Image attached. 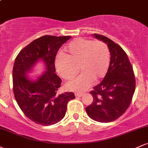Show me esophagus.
I'll return each mask as SVG.
<instances>
[{"instance_id": "esophagus-1", "label": "esophagus", "mask_w": 148, "mask_h": 148, "mask_svg": "<svg viewBox=\"0 0 148 148\" xmlns=\"http://www.w3.org/2000/svg\"><path fill=\"white\" fill-rule=\"evenodd\" d=\"M84 95L83 93H75V96L77 97H82Z\"/></svg>"}]
</instances>
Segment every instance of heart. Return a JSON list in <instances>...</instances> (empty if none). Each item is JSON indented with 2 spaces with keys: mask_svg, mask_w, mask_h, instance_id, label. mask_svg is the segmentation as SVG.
<instances>
[{
  "mask_svg": "<svg viewBox=\"0 0 148 148\" xmlns=\"http://www.w3.org/2000/svg\"><path fill=\"white\" fill-rule=\"evenodd\" d=\"M65 54H60L56 60V68L65 80L73 79L80 70V75L66 84L68 90L83 92L93 81L103 79L110 64V52L102 42L77 38L65 49ZM79 69H78V67Z\"/></svg>",
  "mask_w": 148,
  "mask_h": 148,
  "instance_id": "heart-1",
  "label": "heart"
}]
</instances>
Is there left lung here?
Here are the masks:
<instances>
[{
  "label": "left lung",
  "mask_w": 148,
  "mask_h": 148,
  "mask_svg": "<svg viewBox=\"0 0 148 148\" xmlns=\"http://www.w3.org/2000/svg\"><path fill=\"white\" fill-rule=\"evenodd\" d=\"M93 37L106 43L111 53V61L106 76L90 92L92 102L86 108L88 116L99 123H110L127 111L135 91L133 67L127 53L108 37L94 34Z\"/></svg>",
  "instance_id": "8db88e82"
}]
</instances>
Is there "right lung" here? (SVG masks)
I'll use <instances>...</instances> for the list:
<instances>
[{"instance_id": "right-lung-1", "label": "right lung", "mask_w": 148, "mask_h": 148, "mask_svg": "<svg viewBox=\"0 0 148 148\" xmlns=\"http://www.w3.org/2000/svg\"><path fill=\"white\" fill-rule=\"evenodd\" d=\"M71 36L45 35L23 49L14 60L12 72L13 91L18 106L34 123L49 126L60 122L65 115L73 92L58 95L61 79L56 74L55 58L59 49ZM39 62L45 72L35 79L27 75Z\"/></svg>"}]
</instances>
